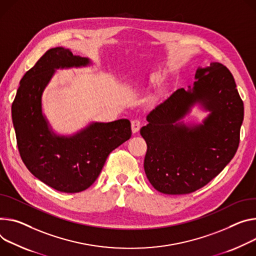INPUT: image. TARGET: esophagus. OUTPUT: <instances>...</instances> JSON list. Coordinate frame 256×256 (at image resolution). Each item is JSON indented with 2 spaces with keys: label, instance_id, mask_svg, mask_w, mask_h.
Wrapping results in <instances>:
<instances>
[{
  "label": "esophagus",
  "instance_id": "esophagus-1",
  "mask_svg": "<svg viewBox=\"0 0 256 256\" xmlns=\"http://www.w3.org/2000/svg\"><path fill=\"white\" fill-rule=\"evenodd\" d=\"M141 126H142V124H141L140 120H134L132 122V132L134 134L138 132V130L141 128Z\"/></svg>",
  "mask_w": 256,
  "mask_h": 256
}]
</instances>
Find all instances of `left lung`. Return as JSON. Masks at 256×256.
<instances>
[{"mask_svg": "<svg viewBox=\"0 0 256 256\" xmlns=\"http://www.w3.org/2000/svg\"><path fill=\"white\" fill-rule=\"evenodd\" d=\"M196 82L178 88L147 115L140 130L147 143L144 170L164 194H189L204 187L232 160L240 142L244 105L228 69L218 62L199 67ZM199 104L210 111L200 125L181 120Z\"/></svg>", "mask_w": 256, "mask_h": 256, "instance_id": "1", "label": "left lung"}]
</instances>
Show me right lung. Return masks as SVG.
<instances>
[{
    "label": "right lung",
    "mask_w": 256,
    "mask_h": 256,
    "mask_svg": "<svg viewBox=\"0 0 256 256\" xmlns=\"http://www.w3.org/2000/svg\"><path fill=\"white\" fill-rule=\"evenodd\" d=\"M90 59L68 49L48 50L23 76L12 103L18 150L28 170L51 188L78 193L94 184L108 155L132 136L128 120L92 122L72 136L56 134L42 114V96L59 68L82 67Z\"/></svg>",
    "instance_id": "right-lung-1"
}]
</instances>
